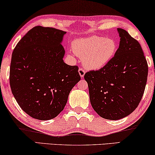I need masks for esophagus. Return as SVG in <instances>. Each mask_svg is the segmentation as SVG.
<instances>
[{"instance_id": "obj_1", "label": "esophagus", "mask_w": 155, "mask_h": 155, "mask_svg": "<svg viewBox=\"0 0 155 155\" xmlns=\"http://www.w3.org/2000/svg\"><path fill=\"white\" fill-rule=\"evenodd\" d=\"M78 73H79L81 77L83 78L84 77L85 73H86V71H85L83 68H79V69H78Z\"/></svg>"}]
</instances>
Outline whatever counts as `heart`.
<instances>
[{"mask_svg":"<svg viewBox=\"0 0 155 155\" xmlns=\"http://www.w3.org/2000/svg\"><path fill=\"white\" fill-rule=\"evenodd\" d=\"M71 48L75 55L83 59L85 66L98 69L114 58L117 51V43L113 38L91 36L74 41Z\"/></svg>","mask_w":155,"mask_h":155,"instance_id":"1","label":"heart"}]
</instances>
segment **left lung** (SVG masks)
Segmentation results:
<instances>
[{
  "label": "left lung",
  "mask_w": 155,
  "mask_h": 155,
  "mask_svg": "<svg viewBox=\"0 0 155 155\" xmlns=\"http://www.w3.org/2000/svg\"><path fill=\"white\" fill-rule=\"evenodd\" d=\"M119 47L114 58L98 70L86 72L90 101L102 118L117 120L132 113L145 91L148 65L140 43L126 30L117 29Z\"/></svg>",
  "instance_id": "8db88e82"
}]
</instances>
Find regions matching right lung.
Instances as JSON below:
<instances>
[{
    "label": "right lung",
    "instance_id": "add662e5",
    "mask_svg": "<svg viewBox=\"0 0 155 155\" xmlns=\"http://www.w3.org/2000/svg\"><path fill=\"white\" fill-rule=\"evenodd\" d=\"M66 32L36 26L12 52L10 84L24 112L39 120L55 118L66 105L69 93L80 81L78 66L64 62L62 45Z\"/></svg>",
    "mask_w": 155,
    "mask_h": 155
}]
</instances>
